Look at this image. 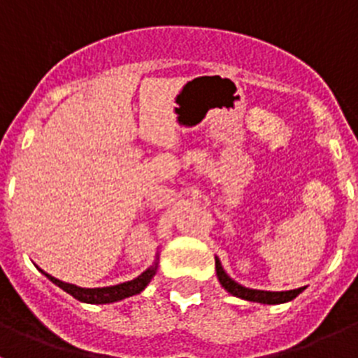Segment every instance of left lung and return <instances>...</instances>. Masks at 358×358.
<instances>
[{
    "mask_svg": "<svg viewBox=\"0 0 358 358\" xmlns=\"http://www.w3.org/2000/svg\"><path fill=\"white\" fill-rule=\"evenodd\" d=\"M215 268H217V278L220 281V285L231 294V296H236L240 299H245V301L252 303H264V305H280V303L292 301L294 297H297L299 294L305 290V287L294 290H283V292H271V290H256V289H248V287L236 283L233 278L227 276V273L222 268V264L215 256Z\"/></svg>",
    "mask_w": 358,
    "mask_h": 358,
    "instance_id": "8db88e82",
    "label": "left lung"
}]
</instances>
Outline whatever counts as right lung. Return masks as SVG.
Masks as SVG:
<instances>
[{
    "label": "right lung",
    "instance_id": "add662e5",
    "mask_svg": "<svg viewBox=\"0 0 358 358\" xmlns=\"http://www.w3.org/2000/svg\"><path fill=\"white\" fill-rule=\"evenodd\" d=\"M39 271L44 274V276L48 278L52 283H55L57 287H61L64 292H68L69 296H73L75 299H78V301L91 303V305H106V303L122 301V299H125V297H131V296H136V294H140L141 290H143L145 287L150 283V280L154 278V274H156L157 258L152 267H148L145 273H141L140 276L134 278V280L125 281V283H120V285L102 287V289H82V287L71 285V283H66V281L57 280V278H53L52 274L44 273L43 268H39Z\"/></svg>",
    "mask_w": 358,
    "mask_h": 358
}]
</instances>
